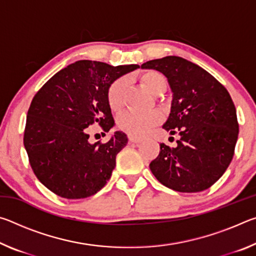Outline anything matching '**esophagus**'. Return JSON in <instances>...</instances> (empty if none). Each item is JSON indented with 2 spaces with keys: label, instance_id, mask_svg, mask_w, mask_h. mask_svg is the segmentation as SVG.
Here are the masks:
<instances>
[{
  "label": "esophagus",
  "instance_id": "esophagus-1",
  "mask_svg": "<svg viewBox=\"0 0 256 256\" xmlns=\"http://www.w3.org/2000/svg\"><path fill=\"white\" fill-rule=\"evenodd\" d=\"M128 140H130V142H132V144H140V142H142V138L128 136Z\"/></svg>",
  "mask_w": 256,
  "mask_h": 256
}]
</instances>
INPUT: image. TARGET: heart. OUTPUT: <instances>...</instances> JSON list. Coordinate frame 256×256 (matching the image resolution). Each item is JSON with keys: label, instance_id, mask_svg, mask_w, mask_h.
Listing matches in <instances>:
<instances>
[{"label": "heart", "instance_id": "1", "mask_svg": "<svg viewBox=\"0 0 256 256\" xmlns=\"http://www.w3.org/2000/svg\"><path fill=\"white\" fill-rule=\"evenodd\" d=\"M141 81L151 92L160 94L167 88V81L160 73L148 71L141 76ZM125 92H126V80L120 79L112 82L108 89L107 99L112 112L122 110L125 104ZM162 120V114L159 110H150L146 112H138L133 110L124 112L120 115L118 125L122 131L130 136H142L148 133L151 128Z\"/></svg>", "mask_w": 256, "mask_h": 256}]
</instances>
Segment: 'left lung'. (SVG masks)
I'll use <instances>...</instances> for the list:
<instances>
[{"label": "left lung", "mask_w": 256, "mask_h": 256, "mask_svg": "<svg viewBox=\"0 0 256 256\" xmlns=\"http://www.w3.org/2000/svg\"><path fill=\"white\" fill-rule=\"evenodd\" d=\"M141 68L157 70L167 78L172 102L162 128L180 138L175 148L160 144L150 170L177 192L209 188L226 172L237 142V115L230 94L204 68L180 56L151 60Z\"/></svg>", "instance_id": "8db88e82"}]
</instances>
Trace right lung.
Returning <instances> with one entry per match:
<instances>
[{
  "label": "right lung",
  "instance_id": "obj_1",
  "mask_svg": "<svg viewBox=\"0 0 256 256\" xmlns=\"http://www.w3.org/2000/svg\"><path fill=\"white\" fill-rule=\"evenodd\" d=\"M82 60L58 71L30 104L24 144L34 175L64 198L96 194L110 178L116 154L128 144L116 131L106 144H90L88 128L114 126L107 94L112 82L138 68Z\"/></svg>",
  "mask_w": 256,
  "mask_h": 256
}]
</instances>
